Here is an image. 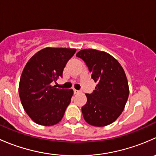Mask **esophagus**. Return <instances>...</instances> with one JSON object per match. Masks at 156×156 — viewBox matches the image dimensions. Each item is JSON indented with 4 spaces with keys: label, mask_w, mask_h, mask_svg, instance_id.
Segmentation results:
<instances>
[{
    "label": "esophagus",
    "mask_w": 156,
    "mask_h": 156,
    "mask_svg": "<svg viewBox=\"0 0 156 156\" xmlns=\"http://www.w3.org/2000/svg\"><path fill=\"white\" fill-rule=\"evenodd\" d=\"M79 93H80L79 90H78L74 89V94H79Z\"/></svg>",
    "instance_id": "obj_1"
}]
</instances>
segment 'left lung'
<instances>
[{
    "label": "left lung",
    "instance_id": "1",
    "mask_svg": "<svg viewBox=\"0 0 156 156\" xmlns=\"http://www.w3.org/2000/svg\"><path fill=\"white\" fill-rule=\"evenodd\" d=\"M76 56L86 63L91 78L97 82L87 101L81 108L83 117L89 125L104 127L114 122L125 108L129 95L127 77L119 62L104 51L84 49Z\"/></svg>",
    "mask_w": 156,
    "mask_h": 156
}]
</instances>
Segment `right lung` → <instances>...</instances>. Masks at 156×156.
<instances>
[{
  "label": "right lung",
  "instance_id": "add662e5",
  "mask_svg": "<svg viewBox=\"0 0 156 156\" xmlns=\"http://www.w3.org/2000/svg\"><path fill=\"white\" fill-rule=\"evenodd\" d=\"M76 49L46 48L28 61L19 85L20 100L28 115L35 123L52 126L62 120L71 102L73 90L52 86L62 77L67 62Z\"/></svg>",
  "mask_w": 156,
  "mask_h": 156
}]
</instances>
